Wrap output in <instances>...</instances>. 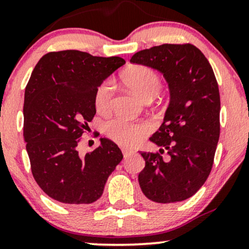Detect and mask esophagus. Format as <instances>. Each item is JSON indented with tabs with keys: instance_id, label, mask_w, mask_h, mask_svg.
<instances>
[{
	"instance_id": "esophagus-1",
	"label": "esophagus",
	"mask_w": 249,
	"mask_h": 249,
	"mask_svg": "<svg viewBox=\"0 0 249 249\" xmlns=\"http://www.w3.org/2000/svg\"><path fill=\"white\" fill-rule=\"evenodd\" d=\"M122 152H123L124 158H127V157H128L129 155H132L131 150H127V149H122Z\"/></svg>"
}]
</instances>
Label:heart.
Segmentation results:
<instances>
[{"mask_svg": "<svg viewBox=\"0 0 249 249\" xmlns=\"http://www.w3.org/2000/svg\"><path fill=\"white\" fill-rule=\"evenodd\" d=\"M123 79L126 85L134 90L143 99H152L160 92L162 82L155 70L148 66L136 65L128 69L124 73ZM114 97V82L107 80L101 83L97 89L94 104L99 113H107L111 108ZM107 135L123 146H131L139 142L143 135L150 131V126L146 123H134L125 118L116 117L108 121L105 125Z\"/></svg>", "mask_w": 249, "mask_h": 249, "instance_id": "heart-1", "label": "heart"}]
</instances>
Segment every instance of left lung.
I'll list each match as a JSON object with an SVG mask.
<instances>
[{
	"label": "left lung",
	"instance_id": "1",
	"mask_svg": "<svg viewBox=\"0 0 249 249\" xmlns=\"http://www.w3.org/2000/svg\"><path fill=\"white\" fill-rule=\"evenodd\" d=\"M131 63L161 72L170 100L163 123L150 138L159 152H140L145 167L140 187L150 201H185L211 173L220 136V93L204 54L192 44H163L140 51ZM166 153V156L162 153Z\"/></svg>",
	"mask_w": 249,
	"mask_h": 249
}]
</instances>
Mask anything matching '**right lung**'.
I'll return each mask as SVG.
<instances>
[{"instance_id": "right-lung-1", "label": "right lung", "mask_w": 249, "mask_h": 249, "mask_svg": "<svg viewBox=\"0 0 249 249\" xmlns=\"http://www.w3.org/2000/svg\"><path fill=\"white\" fill-rule=\"evenodd\" d=\"M124 64L118 56L69 50L45 54L35 66L24 91L23 140L35 180L55 201L96 202L123 159L109 139L86 156L78 144L96 114L97 89Z\"/></svg>"}]
</instances>
